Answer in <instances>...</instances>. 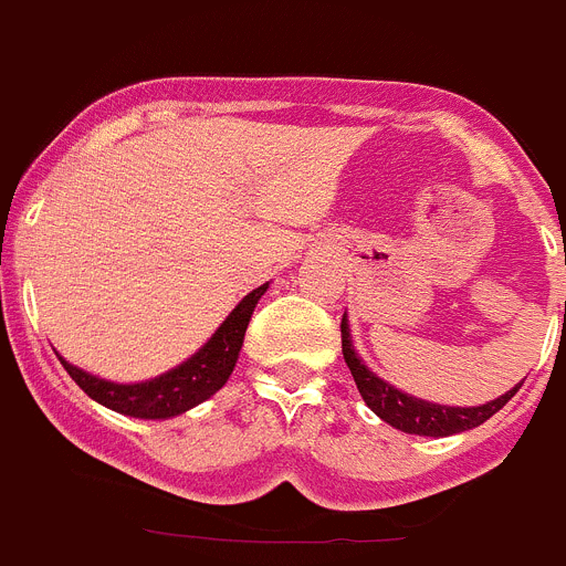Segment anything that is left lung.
I'll return each instance as SVG.
<instances>
[{
  "mask_svg": "<svg viewBox=\"0 0 566 566\" xmlns=\"http://www.w3.org/2000/svg\"><path fill=\"white\" fill-rule=\"evenodd\" d=\"M343 357L348 371H352L354 382H357L359 394H363L365 405L377 413L382 422H388L391 428L402 433H417V437H453V433L470 431V428H479L482 422H488L496 411H502L510 399L516 397V391L522 388V382L516 388H510L502 397L490 399L484 405H473V408H459V405H439L428 402V399L411 397V394L399 391L397 385L385 382L382 377L368 368L363 363V357L357 354L352 343V328H348V317L343 314Z\"/></svg>",
  "mask_w": 566,
  "mask_h": 566,
  "instance_id": "1",
  "label": "left lung"
}]
</instances>
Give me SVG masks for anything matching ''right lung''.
Wrapping results in <instances>:
<instances>
[{"mask_svg":"<svg viewBox=\"0 0 566 566\" xmlns=\"http://www.w3.org/2000/svg\"><path fill=\"white\" fill-rule=\"evenodd\" d=\"M266 289L269 283H263L254 292H249L192 357L169 368L161 377L144 379V382H113V379H102L78 368V365L67 363L62 354H56V357L62 359L64 371L76 379L78 388L109 411L135 419L181 417L189 408L221 391L227 379L232 377L234 363H238L240 348H243V337H247L249 319H252L254 306L266 294Z\"/></svg>","mask_w":566,"mask_h":566,"instance_id":"right-lung-1","label":"right lung"}]
</instances>
